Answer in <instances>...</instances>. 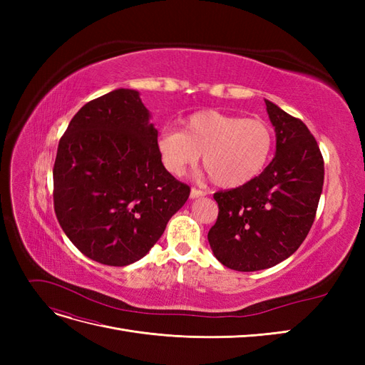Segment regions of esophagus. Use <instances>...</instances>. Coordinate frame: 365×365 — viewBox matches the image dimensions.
<instances>
[{"label":"esophagus","mask_w":365,"mask_h":365,"mask_svg":"<svg viewBox=\"0 0 365 365\" xmlns=\"http://www.w3.org/2000/svg\"><path fill=\"white\" fill-rule=\"evenodd\" d=\"M202 196H205V192H202L200 189H192L190 190V197H192V200H197V197H202Z\"/></svg>","instance_id":"1"}]
</instances>
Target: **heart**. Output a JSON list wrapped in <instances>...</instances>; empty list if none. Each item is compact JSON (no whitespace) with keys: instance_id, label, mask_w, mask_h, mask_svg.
Returning a JSON list of instances; mask_svg holds the SVG:
<instances>
[{"instance_id":"1","label":"heart","mask_w":365,"mask_h":365,"mask_svg":"<svg viewBox=\"0 0 365 365\" xmlns=\"http://www.w3.org/2000/svg\"><path fill=\"white\" fill-rule=\"evenodd\" d=\"M274 148V132L262 118H242L216 109L185 117L182 129L168 128L157 138L164 169L182 176L202 155L213 182L222 189L245 185L263 172Z\"/></svg>"}]
</instances>
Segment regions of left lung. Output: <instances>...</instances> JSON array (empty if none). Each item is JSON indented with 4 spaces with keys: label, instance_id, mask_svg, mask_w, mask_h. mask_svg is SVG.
<instances>
[{
    "label": "left lung",
    "instance_id": "obj_1",
    "mask_svg": "<svg viewBox=\"0 0 365 365\" xmlns=\"http://www.w3.org/2000/svg\"><path fill=\"white\" fill-rule=\"evenodd\" d=\"M264 103L275 130V155L257 178L213 195L219 215L208 231L215 257L242 272L292 256L314 224L324 182L322 152L306 125Z\"/></svg>",
    "mask_w": 365,
    "mask_h": 365
}]
</instances>
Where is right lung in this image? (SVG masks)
I'll use <instances>...</instances> for the list:
<instances>
[{
  "label": "right lung",
  "instance_id": "obj_1",
  "mask_svg": "<svg viewBox=\"0 0 365 365\" xmlns=\"http://www.w3.org/2000/svg\"><path fill=\"white\" fill-rule=\"evenodd\" d=\"M140 93L118 88L79 109L59 141L53 200L63 233L86 257L126 267L145 257L190 187L164 169Z\"/></svg>",
  "mask_w": 365,
  "mask_h": 365
}]
</instances>
